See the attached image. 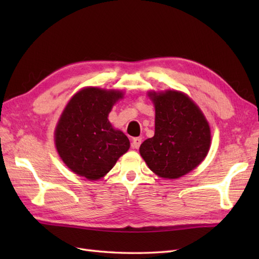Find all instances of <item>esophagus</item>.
<instances>
[{
  "label": "esophagus",
  "mask_w": 259,
  "mask_h": 259,
  "mask_svg": "<svg viewBox=\"0 0 259 259\" xmlns=\"http://www.w3.org/2000/svg\"><path fill=\"white\" fill-rule=\"evenodd\" d=\"M141 142H142V139L140 137H137V138L133 139V144H131V146H133V148H135V149H138L141 145Z\"/></svg>",
  "instance_id": "1"
}]
</instances>
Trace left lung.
Segmentation results:
<instances>
[{
	"instance_id": "1",
	"label": "left lung",
	"mask_w": 259,
	"mask_h": 259,
	"mask_svg": "<svg viewBox=\"0 0 259 259\" xmlns=\"http://www.w3.org/2000/svg\"><path fill=\"white\" fill-rule=\"evenodd\" d=\"M155 103V136L142 142L140 155L159 177L176 179L195 169L210 147V128L189 97L178 91L150 92Z\"/></svg>"
}]
</instances>
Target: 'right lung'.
I'll list each match as a JSON object with an SVG mask.
<instances>
[{
    "mask_svg": "<svg viewBox=\"0 0 259 259\" xmlns=\"http://www.w3.org/2000/svg\"><path fill=\"white\" fill-rule=\"evenodd\" d=\"M122 93L87 88L73 96L56 129V147L63 162L89 180L103 177L128 151L129 139L112 128L108 114Z\"/></svg>",
    "mask_w": 259,
    "mask_h": 259,
    "instance_id": "right-lung-1",
    "label": "right lung"
}]
</instances>
